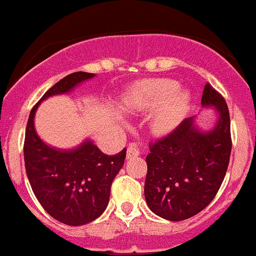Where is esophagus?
Wrapping results in <instances>:
<instances>
[{
    "mask_svg": "<svg viewBox=\"0 0 256 256\" xmlns=\"http://www.w3.org/2000/svg\"><path fill=\"white\" fill-rule=\"evenodd\" d=\"M137 156H140V151L134 146H130L126 148V158L128 160H132V158H134Z\"/></svg>",
    "mask_w": 256,
    "mask_h": 256,
    "instance_id": "1",
    "label": "esophagus"
}]
</instances>
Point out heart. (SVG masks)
Instances as JSON below:
<instances>
[{
  "label": "heart",
  "instance_id": "obj_1",
  "mask_svg": "<svg viewBox=\"0 0 256 256\" xmlns=\"http://www.w3.org/2000/svg\"><path fill=\"white\" fill-rule=\"evenodd\" d=\"M140 102L150 109L158 108L152 128L158 134L171 132L179 124L189 105V94L178 88V84L168 78H157L140 84L138 88Z\"/></svg>",
  "mask_w": 256,
  "mask_h": 256
}]
</instances>
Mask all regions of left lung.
Listing matches in <instances>:
<instances>
[{
  "mask_svg": "<svg viewBox=\"0 0 256 256\" xmlns=\"http://www.w3.org/2000/svg\"><path fill=\"white\" fill-rule=\"evenodd\" d=\"M202 108L214 110L212 128L203 130L196 116H190L152 144L146 157L147 206L168 221L188 220L204 210L226 175L232 147L228 108L210 84L203 90Z\"/></svg>",
  "mask_w": 256,
  "mask_h": 256,
  "instance_id": "1",
  "label": "left lung"
}]
</instances>
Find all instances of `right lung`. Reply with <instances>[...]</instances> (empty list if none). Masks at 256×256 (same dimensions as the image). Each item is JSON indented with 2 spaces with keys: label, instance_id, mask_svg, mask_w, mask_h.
Wrapping results in <instances>:
<instances>
[{
  "label": "right lung",
  "instance_id": "1",
  "mask_svg": "<svg viewBox=\"0 0 256 256\" xmlns=\"http://www.w3.org/2000/svg\"><path fill=\"white\" fill-rule=\"evenodd\" d=\"M94 77L95 74L74 72L52 86L30 112L25 132V168L32 192L48 214L68 226L86 224L102 214L126 150L109 156L88 138L74 148H56L38 136L34 118L42 102L71 92Z\"/></svg>",
  "mask_w": 256,
  "mask_h": 256
}]
</instances>
